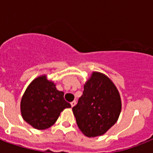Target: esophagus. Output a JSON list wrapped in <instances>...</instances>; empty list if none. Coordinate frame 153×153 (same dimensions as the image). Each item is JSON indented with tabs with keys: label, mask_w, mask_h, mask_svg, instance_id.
Here are the masks:
<instances>
[{
	"label": "esophagus",
	"mask_w": 153,
	"mask_h": 153,
	"mask_svg": "<svg viewBox=\"0 0 153 153\" xmlns=\"http://www.w3.org/2000/svg\"><path fill=\"white\" fill-rule=\"evenodd\" d=\"M71 106H74L75 105H76V101H73V102H71Z\"/></svg>",
	"instance_id": "obj_1"
}]
</instances>
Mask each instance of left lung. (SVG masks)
<instances>
[{
    "label": "left lung",
    "instance_id": "8db88e82",
    "mask_svg": "<svg viewBox=\"0 0 153 153\" xmlns=\"http://www.w3.org/2000/svg\"><path fill=\"white\" fill-rule=\"evenodd\" d=\"M121 109V98L116 86L98 72L92 74L78 103L72 108L79 129L89 137L102 135L111 128Z\"/></svg>",
    "mask_w": 153,
    "mask_h": 153
}]
</instances>
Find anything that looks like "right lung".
I'll list each match as a JSON object with an SVG mask.
<instances>
[{"instance_id": "add662e5", "label": "right lung", "mask_w": 153, "mask_h": 153, "mask_svg": "<svg viewBox=\"0 0 153 153\" xmlns=\"http://www.w3.org/2000/svg\"><path fill=\"white\" fill-rule=\"evenodd\" d=\"M63 95L64 93L58 91L45 75L37 78L30 83L21 99L23 118L37 129L51 127L63 109L71 107Z\"/></svg>"}]
</instances>
